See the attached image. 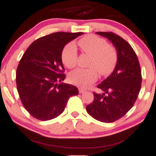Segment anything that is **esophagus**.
I'll return each instance as SVG.
<instances>
[{
	"label": "esophagus",
	"mask_w": 156,
	"mask_h": 156,
	"mask_svg": "<svg viewBox=\"0 0 156 156\" xmlns=\"http://www.w3.org/2000/svg\"><path fill=\"white\" fill-rule=\"evenodd\" d=\"M78 91H79L80 93H84L86 90H85L84 89H83V88H79V89H78Z\"/></svg>",
	"instance_id": "1"
}]
</instances>
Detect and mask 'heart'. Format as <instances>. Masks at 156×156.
Returning a JSON list of instances; mask_svg holds the SVG:
<instances>
[{
    "mask_svg": "<svg viewBox=\"0 0 156 156\" xmlns=\"http://www.w3.org/2000/svg\"><path fill=\"white\" fill-rule=\"evenodd\" d=\"M81 50L92 56L90 69H78L69 76V81L77 86L87 87L98 78V72L101 76H108L114 72L118 60L116 49L108 45L105 39L95 35H87L78 40ZM64 66L73 69L77 64L78 52L75 45L69 43L61 53Z\"/></svg>",
    "mask_w": 156,
    "mask_h": 156,
    "instance_id": "1",
    "label": "heart"
}]
</instances>
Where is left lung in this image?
Here are the masks:
<instances>
[{
    "label": "left lung",
    "instance_id": "left-lung-1",
    "mask_svg": "<svg viewBox=\"0 0 156 156\" xmlns=\"http://www.w3.org/2000/svg\"><path fill=\"white\" fill-rule=\"evenodd\" d=\"M109 39L117 49L118 60L114 72L97 86L102 93H93L87 105L88 114L100 122H113L133 107L141 87L140 63L130 44L112 32H97Z\"/></svg>",
    "mask_w": 156,
    "mask_h": 156
}]
</instances>
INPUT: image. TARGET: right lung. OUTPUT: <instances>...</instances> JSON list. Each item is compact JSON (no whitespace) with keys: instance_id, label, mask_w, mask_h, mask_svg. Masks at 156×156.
<instances>
[{"instance_id":"1","label":"right lung","mask_w":156,"mask_h":156,"mask_svg":"<svg viewBox=\"0 0 156 156\" xmlns=\"http://www.w3.org/2000/svg\"><path fill=\"white\" fill-rule=\"evenodd\" d=\"M83 33H53L31 43L16 70V86L23 106L32 117L45 121L58 117L76 87L62 83L66 78L61 53L68 42Z\"/></svg>"}]
</instances>
